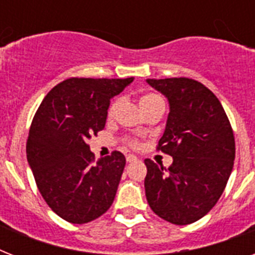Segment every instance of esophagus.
I'll return each mask as SVG.
<instances>
[{"instance_id":"34e87169","label":"esophagus","mask_w":255,"mask_h":255,"mask_svg":"<svg viewBox=\"0 0 255 255\" xmlns=\"http://www.w3.org/2000/svg\"><path fill=\"white\" fill-rule=\"evenodd\" d=\"M126 159H127L128 163H133V161H137V160H139L135 155H127V157H126Z\"/></svg>"}]
</instances>
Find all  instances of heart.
Masks as SVG:
<instances>
[{"label": "heart", "mask_w": 255, "mask_h": 255, "mask_svg": "<svg viewBox=\"0 0 255 255\" xmlns=\"http://www.w3.org/2000/svg\"><path fill=\"white\" fill-rule=\"evenodd\" d=\"M159 100H163V99H161V98H160L157 94L148 92V94H143V95L140 96L139 106H140V108H141V111H143L144 108L149 107L151 104L156 103V102H159ZM118 106H119V100H114V102L111 103V106H110V108H108V116H110V118H112V116L115 115ZM128 144H129V145L133 148L137 147V141H136V140H129V141H128Z\"/></svg>", "instance_id": "b5f03b06"}]
</instances>
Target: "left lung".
<instances>
[{
    "instance_id": "8db88e82",
    "label": "left lung",
    "mask_w": 255,
    "mask_h": 255,
    "mask_svg": "<svg viewBox=\"0 0 255 255\" xmlns=\"http://www.w3.org/2000/svg\"><path fill=\"white\" fill-rule=\"evenodd\" d=\"M169 103L157 149L173 157L169 168L145 159V196L151 209L174 225L202 218L221 197L233 169L236 143L217 96L189 78L147 79Z\"/></svg>"
}]
</instances>
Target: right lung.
<instances>
[{
  "label": "right lung",
  "mask_w": 255,
  "mask_h": 255,
  "mask_svg": "<svg viewBox=\"0 0 255 255\" xmlns=\"http://www.w3.org/2000/svg\"><path fill=\"white\" fill-rule=\"evenodd\" d=\"M132 81L70 78L45 96L34 115L27 161L43 200L71 224L100 217L114 202L126 157L114 151L95 161L86 141L103 129L110 100Z\"/></svg>",
  "instance_id": "right-lung-1"
}]
</instances>
